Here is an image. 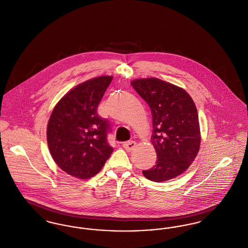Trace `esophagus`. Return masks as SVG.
Returning a JSON list of instances; mask_svg holds the SVG:
<instances>
[{
	"instance_id": "obj_1",
	"label": "esophagus",
	"mask_w": 248,
	"mask_h": 248,
	"mask_svg": "<svg viewBox=\"0 0 248 248\" xmlns=\"http://www.w3.org/2000/svg\"><path fill=\"white\" fill-rule=\"evenodd\" d=\"M136 142L135 141H127L125 142V143H124V150L125 151H127V152H131V151H133V149H135V147H136Z\"/></svg>"
}]
</instances>
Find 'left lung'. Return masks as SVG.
Wrapping results in <instances>:
<instances>
[{"mask_svg":"<svg viewBox=\"0 0 248 248\" xmlns=\"http://www.w3.org/2000/svg\"><path fill=\"white\" fill-rule=\"evenodd\" d=\"M131 84L153 115L152 143L157 160L142 173L154 182L175 178L189 168L200 149L196 106L184 89L158 78L137 79Z\"/></svg>","mask_w":248,"mask_h":248,"instance_id":"left-lung-1","label":"left lung"}]
</instances>
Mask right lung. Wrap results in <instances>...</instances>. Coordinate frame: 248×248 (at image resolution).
I'll return each instance as SVG.
<instances>
[{
	"mask_svg": "<svg viewBox=\"0 0 248 248\" xmlns=\"http://www.w3.org/2000/svg\"><path fill=\"white\" fill-rule=\"evenodd\" d=\"M112 78L100 76L78 84L59 100L50 116V154L56 164L72 177H94L113 152L107 140L109 123L97 114L98 104Z\"/></svg>",
	"mask_w": 248,
	"mask_h": 248,
	"instance_id": "obj_1",
	"label": "right lung"
}]
</instances>
